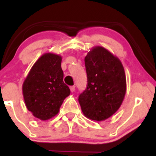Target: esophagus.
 <instances>
[{
  "label": "esophagus",
  "mask_w": 156,
  "mask_h": 156,
  "mask_svg": "<svg viewBox=\"0 0 156 156\" xmlns=\"http://www.w3.org/2000/svg\"><path fill=\"white\" fill-rule=\"evenodd\" d=\"M75 86H71V87H70V90H71V92L73 93L74 91H75Z\"/></svg>",
  "instance_id": "1"
}]
</instances>
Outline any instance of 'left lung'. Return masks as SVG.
I'll return each mask as SVG.
<instances>
[{"mask_svg":"<svg viewBox=\"0 0 156 156\" xmlns=\"http://www.w3.org/2000/svg\"><path fill=\"white\" fill-rule=\"evenodd\" d=\"M87 86L78 97L82 112L101 122L118 111L126 94L125 69L120 59L100 46L94 47L84 58Z\"/></svg>","mask_w":156,"mask_h":156,"instance_id":"1","label":"left lung"}]
</instances>
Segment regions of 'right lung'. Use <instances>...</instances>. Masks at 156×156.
I'll use <instances>...</instances> for the list:
<instances>
[{"mask_svg": "<svg viewBox=\"0 0 156 156\" xmlns=\"http://www.w3.org/2000/svg\"><path fill=\"white\" fill-rule=\"evenodd\" d=\"M61 62L59 55L44 53L33 65L23 84L26 108L41 121L56 116L70 94L69 87L63 82Z\"/></svg>", "mask_w": 156, "mask_h": 156, "instance_id": "obj_1", "label": "right lung"}]
</instances>
